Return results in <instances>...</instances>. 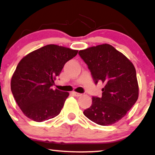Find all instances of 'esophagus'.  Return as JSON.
Returning a JSON list of instances; mask_svg holds the SVG:
<instances>
[{
    "label": "esophagus",
    "instance_id": "obj_1",
    "mask_svg": "<svg viewBox=\"0 0 155 155\" xmlns=\"http://www.w3.org/2000/svg\"><path fill=\"white\" fill-rule=\"evenodd\" d=\"M72 94L74 96H76V97H79V96L81 95V93H79V92H73Z\"/></svg>",
    "mask_w": 155,
    "mask_h": 155
}]
</instances>
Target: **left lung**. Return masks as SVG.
<instances>
[{"instance_id":"obj_1","label":"left lung","mask_w":155,"mask_h":155,"mask_svg":"<svg viewBox=\"0 0 155 155\" xmlns=\"http://www.w3.org/2000/svg\"><path fill=\"white\" fill-rule=\"evenodd\" d=\"M87 65L94 82L105 85L102 97H92L90 108L84 111L89 120L100 125H111L125 116L138 97L134 65L122 53L105 44L79 51Z\"/></svg>"}]
</instances>
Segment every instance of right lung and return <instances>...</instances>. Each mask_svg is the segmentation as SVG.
I'll list each match as a JSON object with an SVG mask.
<instances>
[{
    "instance_id": "right-lung-1",
    "label": "right lung",
    "mask_w": 155,
    "mask_h": 155,
    "mask_svg": "<svg viewBox=\"0 0 155 155\" xmlns=\"http://www.w3.org/2000/svg\"><path fill=\"white\" fill-rule=\"evenodd\" d=\"M77 53V50L49 44L20 60L12 76L11 90L27 117L41 122L60 113L69 93L53 90L51 87L64 65Z\"/></svg>"
}]
</instances>
